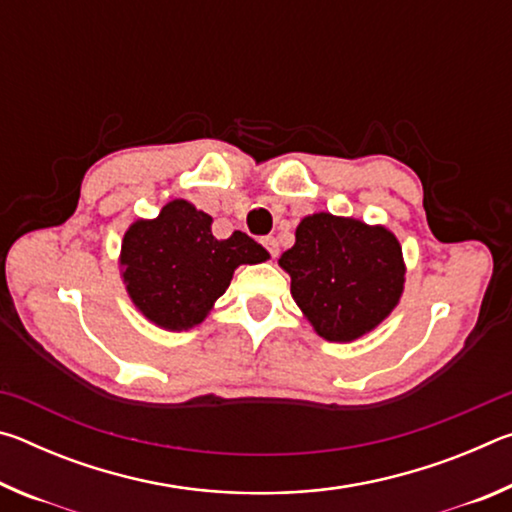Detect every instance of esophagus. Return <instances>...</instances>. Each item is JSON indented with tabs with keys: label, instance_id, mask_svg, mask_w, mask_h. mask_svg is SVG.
Segmentation results:
<instances>
[{
	"label": "esophagus",
	"instance_id": "esophagus-1",
	"mask_svg": "<svg viewBox=\"0 0 512 512\" xmlns=\"http://www.w3.org/2000/svg\"><path fill=\"white\" fill-rule=\"evenodd\" d=\"M264 246H266V250H268V253H271L273 257H277V253H280V244H277L275 237H266V239H264Z\"/></svg>",
	"mask_w": 512,
	"mask_h": 512
}]
</instances>
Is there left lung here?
<instances>
[{"mask_svg": "<svg viewBox=\"0 0 512 512\" xmlns=\"http://www.w3.org/2000/svg\"><path fill=\"white\" fill-rule=\"evenodd\" d=\"M291 277V296L318 336L352 343L400 305L406 282L402 246L386 225L354 216L307 214L296 244L277 259Z\"/></svg>", "mask_w": 512, "mask_h": 512, "instance_id": "1", "label": "left lung"}]
</instances>
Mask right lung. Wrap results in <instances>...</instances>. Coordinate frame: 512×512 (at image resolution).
Segmentation results:
<instances>
[{
    "label": "right lung",
    "mask_w": 512,
    "mask_h": 512,
    "mask_svg": "<svg viewBox=\"0 0 512 512\" xmlns=\"http://www.w3.org/2000/svg\"><path fill=\"white\" fill-rule=\"evenodd\" d=\"M271 257L235 230L212 235V216L185 198H173L155 219L128 225L119 250V275L140 314L167 332H187L210 316L241 264Z\"/></svg>",
    "instance_id": "add662e5"
}]
</instances>
